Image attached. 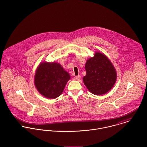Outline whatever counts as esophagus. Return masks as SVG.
<instances>
[{
    "label": "esophagus",
    "instance_id": "34e87169",
    "mask_svg": "<svg viewBox=\"0 0 147 147\" xmlns=\"http://www.w3.org/2000/svg\"><path fill=\"white\" fill-rule=\"evenodd\" d=\"M74 80H79L80 79V75H78V76H75L74 78Z\"/></svg>",
    "mask_w": 147,
    "mask_h": 147
}]
</instances>
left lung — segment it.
<instances>
[{
    "instance_id": "left-lung-1",
    "label": "left lung",
    "mask_w": 147,
    "mask_h": 147,
    "mask_svg": "<svg viewBox=\"0 0 147 147\" xmlns=\"http://www.w3.org/2000/svg\"><path fill=\"white\" fill-rule=\"evenodd\" d=\"M86 75L83 82L88 89L96 95H102L109 92L116 82L115 69L105 55L96 53L85 64Z\"/></svg>"
}]
</instances>
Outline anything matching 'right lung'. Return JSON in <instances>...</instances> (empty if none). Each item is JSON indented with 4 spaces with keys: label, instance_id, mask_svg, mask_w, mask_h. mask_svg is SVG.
Segmentation results:
<instances>
[{
    "label": "right lung",
    "instance_id": "obj_1",
    "mask_svg": "<svg viewBox=\"0 0 147 147\" xmlns=\"http://www.w3.org/2000/svg\"><path fill=\"white\" fill-rule=\"evenodd\" d=\"M69 79L68 73L59 63L44 62L40 64L37 68L34 84L42 95L53 99L62 94Z\"/></svg>",
    "mask_w": 147,
    "mask_h": 147
}]
</instances>
